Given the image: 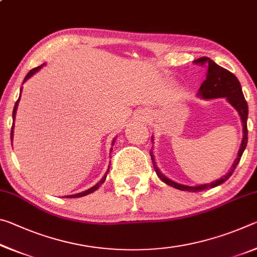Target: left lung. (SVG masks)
<instances>
[{
	"mask_svg": "<svg viewBox=\"0 0 257 257\" xmlns=\"http://www.w3.org/2000/svg\"><path fill=\"white\" fill-rule=\"evenodd\" d=\"M195 64H199V66H206L207 71H206V79L203 81L198 89L197 95L203 99H214V98H225L228 103L231 105L234 110L237 111L238 115L240 116L241 124H242V139L241 144L239 147L238 154L236 160L233 161V163L230 168V170L222 176L220 179H216L212 181L211 184H202L197 186H188V185H182L178 184V182L169 179L168 177H165L162 172L160 171V169L155 162V158L153 154V151L151 150V159L152 162H153V167L156 171V175L165 184L173 187V188H177L179 190L184 191H202L207 188H213V187H216L221 184H223L224 181H227L230 177H231L232 172L240 161L241 155L245 151L247 146V141H248V132H247V116H248V106H247V102L245 101V97H243L242 90L240 82L237 79V77L233 75V73L230 72L227 69L220 67L219 64H216L214 61H212L210 58H206V56H203V58H199L197 60L193 61ZM154 137L152 136V141H153Z\"/></svg>",
	"mask_w": 257,
	"mask_h": 257,
	"instance_id": "obj_1",
	"label": "left lung"
}]
</instances>
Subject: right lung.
I'll use <instances>...</instances> for the list:
<instances>
[{
	"label": "right lung",
	"mask_w": 257,
	"mask_h": 257,
	"mask_svg": "<svg viewBox=\"0 0 257 257\" xmlns=\"http://www.w3.org/2000/svg\"><path fill=\"white\" fill-rule=\"evenodd\" d=\"M45 66V63H43L42 66H38V67H36V68H34V69H32V70H30L28 73H27V76L25 77V79H24V82L23 84H25L26 81H27L30 77H33L35 73L36 72H38L41 70V69ZM21 90H23V87H21L20 88V96H21ZM20 96H19V98H18V101H17V103H16V105H15V107H14V112H12V119H14V123H12V128H11V143H12V139H14V129H15V119H16V113H17V108H18V104H19V101H20ZM114 142H115V138L113 139L112 141V147H113V145H114ZM112 147H111V152H112ZM110 152V153H111ZM108 170H110V165H108V168H107V170H106V172H105V175L103 176V178L101 180H99L96 185L95 186H93L92 188H89V189H87V190H85V191H81V193H78V194H75V195H68V196H64V197H68V198H77V197H82V196H86V195H88V194H90V193H93V191H95L96 189H98L99 187H101V185L103 184L104 181H105V179H106V176H107V173H108Z\"/></svg>",
	"instance_id": "obj_1"
}]
</instances>
